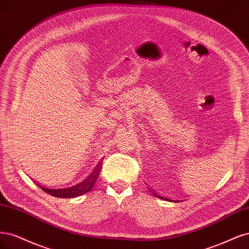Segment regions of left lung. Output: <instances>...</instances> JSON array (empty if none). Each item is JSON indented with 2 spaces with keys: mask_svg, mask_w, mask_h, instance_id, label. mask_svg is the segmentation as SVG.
<instances>
[{
  "mask_svg": "<svg viewBox=\"0 0 249 249\" xmlns=\"http://www.w3.org/2000/svg\"><path fill=\"white\" fill-rule=\"evenodd\" d=\"M155 195V196L156 197H159V198H164V197H162V196H158V195H156V194H154Z\"/></svg>",
  "mask_w": 249,
  "mask_h": 249,
  "instance_id": "1",
  "label": "left lung"
}]
</instances>
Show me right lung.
Here are the masks:
<instances>
[{
  "instance_id": "obj_1",
  "label": "right lung",
  "mask_w": 249,
  "mask_h": 249,
  "mask_svg": "<svg viewBox=\"0 0 249 249\" xmlns=\"http://www.w3.org/2000/svg\"><path fill=\"white\" fill-rule=\"evenodd\" d=\"M100 171H101L100 165H97L95 167V170L90 174V176H88V178L86 180L76 184V185L70 186L67 188H46V187L40 186V185H38V186L53 196L66 197V198L74 197V196H81L83 194H86V192L90 191L92 189V187L95 185L96 180H97V178H98Z\"/></svg>"
}]
</instances>
